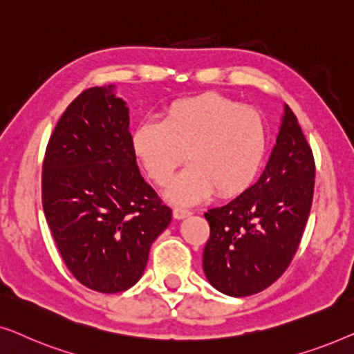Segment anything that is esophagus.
Masks as SVG:
<instances>
[{
  "label": "esophagus",
  "instance_id": "esophagus-1",
  "mask_svg": "<svg viewBox=\"0 0 354 354\" xmlns=\"http://www.w3.org/2000/svg\"><path fill=\"white\" fill-rule=\"evenodd\" d=\"M172 214H174V217H176V219H185V217L192 214V211L185 209V207H174Z\"/></svg>",
  "mask_w": 354,
  "mask_h": 354
}]
</instances>
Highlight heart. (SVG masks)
<instances>
[{"instance_id": "obj_1", "label": "heart", "mask_w": 354, "mask_h": 354, "mask_svg": "<svg viewBox=\"0 0 354 354\" xmlns=\"http://www.w3.org/2000/svg\"><path fill=\"white\" fill-rule=\"evenodd\" d=\"M132 142L158 185H166L188 156L192 164L174 178L166 198L192 205L214 190L221 198H234L253 185L268 151V124L259 111L206 93L174 101L162 120H143Z\"/></svg>"}]
</instances>
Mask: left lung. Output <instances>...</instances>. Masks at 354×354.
<instances>
[{
	"instance_id": "obj_1",
	"label": "left lung",
	"mask_w": 354,
	"mask_h": 354,
	"mask_svg": "<svg viewBox=\"0 0 354 354\" xmlns=\"http://www.w3.org/2000/svg\"><path fill=\"white\" fill-rule=\"evenodd\" d=\"M314 177L313 149L285 104L261 177L230 203L205 212L211 234L203 270L212 287L229 297H250L287 270L311 211Z\"/></svg>"
}]
</instances>
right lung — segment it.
Instances as JSON below:
<instances>
[{"label": "right lung", "mask_w": 354, "mask_h": 354, "mask_svg": "<svg viewBox=\"0 0 354 354\" xmlns=\"http://www.w3.org/2000/svg\"><path fill=\"white\" fill-rule=\"evenodd\" d=\"M114 85L84 90L48 142L43 211L67 269L82 285L119 293L135 285L172 211L143 180L129 108Z\"/></svg>", "instance_id": "obj_1"}]
</instances>
